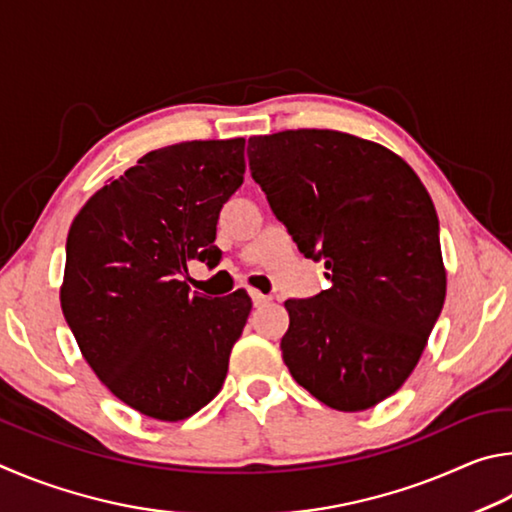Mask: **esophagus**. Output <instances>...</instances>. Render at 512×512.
I'll use <instances>...</instances> for the list:
<instances>
[{
    "mask_svg": "<svg viewBox=\"0 0 512 512\" xmlns=\"http://www.w3.org/2000/svg\"><path fill=\"white\" fill-rule=\"evenodd\" d=\"M249 294H251V301H254L256 308H261V306H265V303H270V297H265V294H261V292L251 290Z\"/></svg>",
    "mask_w": 512,
    "mask_h": 512,
    "instance_id": "esophagus-1",
    "label": "esophagus"
}]
</instances>
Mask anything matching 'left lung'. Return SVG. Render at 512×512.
Masks as SVG:
<instances>
[{
    "label": "left lung",
    "instance_id": "left-lung-1",
    "mask_svg": "<svg viewBox=\"0 0 512 512\" xmlns=\"http://www.w3.org/2000/svg\"><path fill=\"white\" fill-rule=\"evenodd\" d=\"M249 170L330 288L288 299L292 378L339 411L375 407L416 369L445 301L438 215L391 150L335 130L251 137Z\"/></svg>",
    "mask_w": 512,
    "mask_h": 512
}]
</instances>
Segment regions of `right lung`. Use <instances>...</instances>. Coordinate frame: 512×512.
<instances>
[{"label": "right lung", "instance_id": "add662e5", "mask_svg": "<svg viewBox=\"0 0 512 512\" xmlns=\"http://www.w3.org/2000/svg\"><path fill=\"white\" fill-rule=\"evenodd\" d=\"M245 177V139L152 150L89 197L67 236L62 315L107 389L177 423L218 396L247 324L245 290L191 292L188 263L215 267L222 204Z\"/></svg>", "mask_w": 512, "mask_h": 512}]
</instances>
